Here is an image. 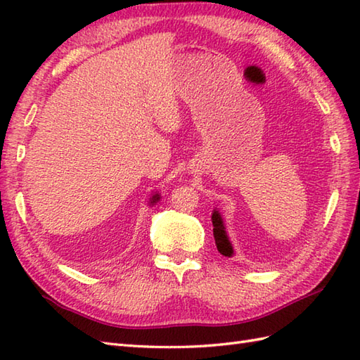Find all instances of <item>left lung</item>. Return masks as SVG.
<instances>
[{
    "mask_svg": "<svg viewBox=\"0 0 360 360\" xmlns=\"http://www.w3.org/2000/svg\"><path fill=\"white\" fill-rule=\"evenodd\" d=\"M212 222H213V236H214L216 247H218V252L222 256H227V257L235 256V248H233V244L227 235V230H225L222 214L219 213V210H216V208L212 213Z\"/></svg>",
    "mask_w": 360,
    "mask_h": 360,
    "instance_id": "1",
    "label": "left lung"
}]
</instances>
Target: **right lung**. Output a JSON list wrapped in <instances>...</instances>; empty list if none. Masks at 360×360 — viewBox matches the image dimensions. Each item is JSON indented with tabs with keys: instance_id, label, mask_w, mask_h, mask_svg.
I'll return each mask as SVG.
<instances>
[{
	"instance_id": "add662e5",
	"label": "right lung",
	"mask_w": 360,
	"mask_h": 360,
	"mask_svg": "<svg viewBox=\"0 0 360 360\" xmlns=\"http://www.w3.org/2000/svg\"><path fill=\"white\" fill-rule=\"evenodd\" d=\"M160 199H161V195H160V193H155L152 198H150L148 204H150V205H155V204H156L158 200H160Z\"/></svg>"
}]
</instances>
